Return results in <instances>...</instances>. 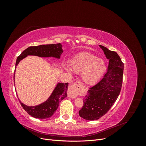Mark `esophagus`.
<instances>
[{
	"label": "esophagus",
	"mask_w": 146,
	"mask_h": 146,
	"mask_svg": "<svg viewBox=\"0 0 146 146\" xmlns=\"http://www.w3.org/2000/svg\"><path fill=\"white\" fill-rule=\"evenodd\" d=\"M80 82H76L70 86L68 90V97L70 98H76L78 96V92L81 88Z\"/></svg>",
	"instance_id": "34e87169"
}]
</instances>
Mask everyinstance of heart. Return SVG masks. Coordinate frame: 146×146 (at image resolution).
Returning <instances> with one entry per match:
<instances>
[{
  "instance_id": "b5f03b06",
  "label": "heart",
  "mask_w": 146,
  "mask_h": 146,
  "mask_svg": "<svg viewBox=\"0 0 146 146\" xmlns=\"http://www.w3.org/2000/svg\"><path fill=\"white\" fill-rule=\"evenodd\" d=\"M107 65L104 59L96 58L91 53L79 54L70 62V69L75 73H81L83 82L86 85H93L104 75Z\"/></svg>"
}]
</instances>
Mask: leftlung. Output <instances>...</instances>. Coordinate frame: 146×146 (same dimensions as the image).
<instances>
[{
    "label": "left lung",
    "instance_id": "obj_1",
    "mask_svg": "<svg viewBox=\"0 0 146 146\" xmlns=\"http://www.w3.org/2000/svg\"><path fill=\"white\" fill-rule=\"evenodd\" d=\"M99 46L109 63L103 78L88 91L83 107L78 111L81 117L88 121L98 120L108 111L120 94L122 84L123 63L120 56L107 47Z\"/></svg>",
    "mask_w": 146,
    "mask_h": 146
}]
</instances>
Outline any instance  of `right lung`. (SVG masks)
Returning <instances> with one entry per match:
<instances>
[{"mask_svg":"<svg viewBox=\"0 0 146 146\" xmlns=\"http://www.w3.org/2000/svg\"><path fill=\"white\" fill-rule=\"evenodd\" d=\"M63 52L62 45L60 43L31 46L26 48L17 57L16 66L19 64L21 60L28 55H35L40 57L52 56L59 59ZM68 86V83H58L48 99L44 102L38 105L29 107L19 101L20 104L25 111L31 116L38 119L50 117L58 108L61 101L67 97Z\"/></svg>","mask_w":146,"mask_h":146,"instance_id":"obj_1","label":"right lung"}]
</instances>
